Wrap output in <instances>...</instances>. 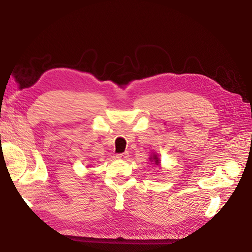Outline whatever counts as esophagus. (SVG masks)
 Instances as JSON below:
<instances>
[{
    "mask_svg": "<svg viewBox=\"0 0 252 252\" xmlns=\"http://www.w3.org/2000/svg\"><path fill=\"white\" fill-rule=\"evenodd\" d=\"M127 157H128V153H127V152L116 154V158H118V159H126Z\"/></svg>",
    "mask_w": 252,
    "mask_h": 252,
    "instance_id": "1",
    "label": "esophagus"
}]
</instances>
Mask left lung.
<instances>
[{
	"mask_svg": "<svg viewBox=\"0 0 252 252\" xmlns=\"http://www.w3.org/2000/svg\"><path fill=\"white\" fill-rule=\"evenodd\" d=\"M151 159H152V158H151ZM153 161H154V163H155L156 165H159V164H160L159 159H158V158H157V155H153Z\"/></svg>",
	"mask_w": 252,
	"mask_h": 252,
	"instance_id": "8db88e82",
	"label": "left lung"
}]
</instances>
